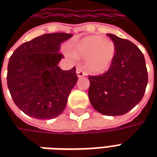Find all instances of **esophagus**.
Wrapping results in <instances>:
<instances>
[{
    "instance_id": "esophagus-1",
    "label": "esophagus",
    "mask_w": 157,
    "mask_h": 157,
    "mask_svg": "<svg viewBox=\"0 0 157 157\" xmlns=\"http://www.w3.org/2000/svg\"><path fill=\"white\" fill-rule=\"evenodd\" d=\"M76 74H77L78 77H82V76H84V75H86V72L83 71V70L82 68H80V67H77V69H76Z\"/></svg>"
}]
</instances>
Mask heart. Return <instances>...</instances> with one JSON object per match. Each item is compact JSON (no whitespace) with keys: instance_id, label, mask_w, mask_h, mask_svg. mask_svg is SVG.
Returning <instances> with one entry per match:
<instances>
[{"instance_id":"1","label":"heart","mask_w":157,"mask_h":157,"mask_svg":"<svg viewBox=\"0 0 157 157\" xmlns=\"http://www.w3.org/2000/svg\"><path fill=\"white\" fill-rule=\"evenodd\" d=\"M116 54L114 43L102 36L85 37L75 44L71 55L76 58L86 59V65L93 73H103L112 65Z\"/></svg>"}]
</instances>
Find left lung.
Listing matches in <instances>:
<instances>
[{"instance_id":"obj_1","label":"left lung","mask_w":157,"mask_h":157,"mask_svg":"<svg viewBox=\"0 0 157 157\" xmlns=\"http://www.w3.org/2000/svg\"><path fill=\"white\" fill-rule=\"evenodd\" d=\"M116 54L108 71L89 75L88 97L94 109L104 115H123L140 102L148 82L144 55L132 42L108 34Z\"/></svg>"}]
</instances>
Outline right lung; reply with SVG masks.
Masks as SVG:
<instances>
[{"instance_id": "add662e5", "label": "right lung", "mask_w": 157, "mask_h": 157, "mask_svg": "<svg viewBox=\"0 0 157 157\" xmlns=\"http://www.w3.org/2000/svg\"><path fill=\"white\" fill-rule=\"evenodd\" d=\"M71 37L65 33L44 34L20 45L10 57L7 86L13 102L27 115L50 119L64 111L78 77L75 67H59L64 58L59 51L62 42Z\"/></svg>"}]
</instances>
